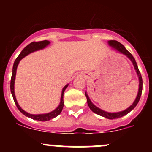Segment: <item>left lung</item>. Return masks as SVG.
Listing matches in <instances>:
<instances>
[{
    "label": "left lung",
    "mask_w": 152,
    "mask_h": 152,
    "mask_svg": "<svg viewBox=\"0 0 152 152\" xmlns=\"http://www.w3.org/2000/svg\"><path fill=\"white\" fill-rule=\"evenodd\" d=\"M109 45H110L111 47H113V48L115 49L116 50H118L120 53H123V54L126 55L130 60L132 61V62L133 65H134V69L136 70V73H137V76H138V79H139V90H138V93H137V96L136 97L135 100L134 102H133V104L130 106L129 108H127L126 110H124V111L121 112H118V113H107V112L104 111V110H101L99 109V107H97L96 106H95L93 103L91 102L90 99H89L88 95L87 94V93L85 92V96L87 97V104H88L89 107H90V110L93 112V113H96V114L102 116V117H104L108 119H115V118H119L121 117H123V116L126 115V114H128L129 112H131L134 107H136V105L138 103L139 100L140 99V96H141L142 93V76L141 74H140V71H139L138 67H137V63H136V61L134 59V58L133 57L132 55L125 48V47L122 45L121 43H120L119 42L116 40H110L108 41Z\"/></svg>",
    "instance_id": "1"
}]
</instances>
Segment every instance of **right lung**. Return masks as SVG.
I'll return each mask as SVG.
<instances>
[{"instance_id": "right-lung-1", "label": "right lung", "mask_w": 152, "mask_h": 152, "mask_svg": "<svg viewBox=\"0 0 152 152\" xmlns=\"http://www.w3.org/2000/svg\"><path fill=\"white\" fill-rule=\"evenodd\" d=\"M50 44V42L48 40H43V41H39V42H31L29 45H27L26 47H25V48L21 51V53H20L19 56L17 57V59H15V62H14L13 68H12V78H11V82H10V90L11 93H12V97H13L14 101H15V103L16 104L17 107H18V110L24 115L27 116V117L30 118L34 119V120L37 121H49L50 119H53L54 118H56V116L59 115V114L62 112V109L64 107V101H63V95L64 92H65V89L67 88L68 85H65L64 87V88L62 89V96H61V100H60V104L53 111L50 112L49 113H46V114H39V115H32L30 113H26V111H24L19 104H18V102H17L16 97H15V90H14V87H15V76H16V70L17 67H18V64H19L20 61L23 59V58L25 57L26 56L29 54L30 53H32L34 51H36V50H39L40 49L45 48L47 45H48Z\"/></svg>"}]
</instances>
